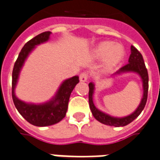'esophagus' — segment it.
Here are the masks:
<instances>
[{"label":"esophagus","mask_w":160,"mask_h":160,"mask_svg":"<svg viewBox=\"0 0 160 160\" xmlns=\"http://www.w3.org/2000/svg\"><path fill=\"white\" fill-rule=\"evenodd\" d=\"M88 74L85 73V72H83V73H81L80 76H79V78H80V81L81 82H86L87 80H88Z\"/></svg>","instance_id":"obj_1"}]
</instances>
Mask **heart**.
<instances>
[{"label":"heart","instance_id":"b5f03b06","mask_svg":"<svg viewBox=\"0 0 160 160\" xmlns=\"http://www.w3.org/2000/svg\"><path fill=\"white\" fill-rule=\"evenodd\" d=\"M94 56L97 58H104V65L106 69H111L121 63L125 56V50L119 44L111 41H103L97 45L93 50Z\"/></svg>","mask_w":160,"mask_h":160}]
</instances>
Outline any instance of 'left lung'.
Here are the masks:
<instances>
[{
  "mask_svg": "<svg viewBox=\"0 0 160 160\" xmlns=\"http://www.w3.org/2000/svg\"><path fill=\"white\" fill-rule=\"evenodd\" d=\"M136 73L140 76V79L142 81V87H143V96L141 98L139 106L137 107L135 110L132 112V114L129 115L124 116V117H114L109 114L104 113L100 109H98L94 104L93 101V96L95 93V84L94 82H89V104L90 110L92 113L93 116L101 123L108 126H114L116 128L119 127H124L136 119L140 113L142 112L144 108L146 106L147 100V92H148V73L147 70L144 63L143 57L141 53L134 47L131 46V54L129 57L128 64H126L125 66L122 67L119 71H117L112 76H118V75L124 74V73Z\"/></svg>",
  "mask_w": 160,
  "mask_h": 160,
  "instance_id": "1",
  "label": "left lung"
}]
</instances>
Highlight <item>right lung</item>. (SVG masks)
Listing matches in <instances>:
<instances>
[{"label":"right lung","instance_id":"right-lung-1","mask_svg":"<svg viewBox=\"0 0 160 160\" xmlns=\"http://www.w3.org/2000/svg\"><path fill=\"white\" fill-rule=\"evenodd\" d=\"M51 32H45L25 44L14 64L12 74V97L17 110L32 125L46 127L54 125L64 118L68 102L72 90L79 82L78 76L65 79L60 84L55 96L43 103H29L19 99L15 95V88L25 61L36 46L49 40Z\"/></svg>","mask_w":160,"mask_h":160}]
</instances>
